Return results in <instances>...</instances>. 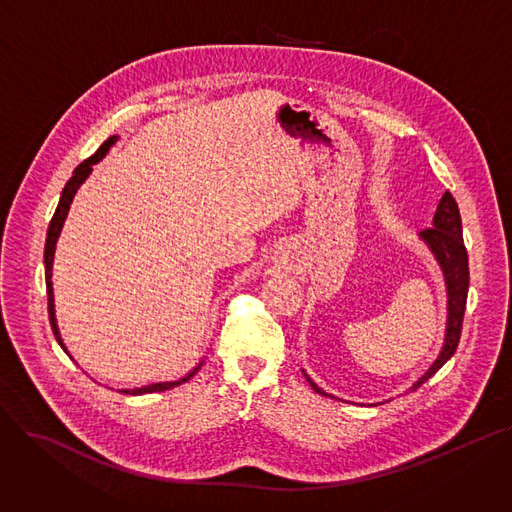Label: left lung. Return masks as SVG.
Wrapping results in <instances>:
<instances>
[{"label": "left lung", "mask_w": 512, "mask_h": 512, "mask_svg": "<svg viewBox=\"0 0 512 512\" xmlns=\"http://www.w3.org/2000/svg\"><path fill=\"white\" fill-rule=\"evenodd\" d=\"M419 240L431 250V254L435 256V260L443 272L445 291H447V323H445L443 348H441L439 356L429 366V370L409 390H417L453 356V352H456L458 342H460V333H462V321H464L468 285H470V270H468V252H466L464 238H462L460 209H458L456 199H453V195L449 191H445L443 197L439 199V205L433 215V227L423 230L419 234ZM301 372L307 378L309 386L317 394L331 396V399H335L333 394L319 388L303 368H301ZM378 405H382V403H378Z\"/></svg>", "instance_id": "left-lung-1"}]
</instances>
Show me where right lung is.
Masks as SVG:
<instances>
[{
	"label": "right lung",
	"mask_w": 512,
	"mask_h": 512,
	"mask_svg": "<svg viewBox=\"0 0 512 512\" xmlns=\"http://www.w3.org/2000/svg\"><path fill=\"white\" fill-rule=\"evenodd\" d=\"M118 142V136H109L101 146H99V150L91 156V158H87V160H83L75 170H73V177L69 179V183L65 185V189H63V195H61V201H59V205H56V211H54V215H52V219H50V225H48V234H46V246H44V268H46V293H48V317H50V327H52V333H54V337H56V342H59V346L69 354V350H67V346H65V342H63V337H61V331H59V325H56V315H54V293H52V262H54V250H56V242H59V236H61V230H63V225H65V219H67V215H69V209H71V203H73V199H75V195H77V191H79V187L87 181V177L91 175V170H93V164H97L107 152H109V148ZM69 358H71V354H69ZM203 366V362H199L189 374H185L183 378H179V380H170V382H154V384H148V386H142V388H120L118 392H124V394H134V396H138V394H146V392H162V390H168V388H175V386H179V384H183V382H187V380H191L197 372H199V368Z\"/></svg>",
	"instance_id": "obj_1"
}]
</instances>
